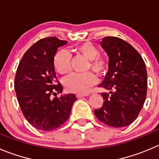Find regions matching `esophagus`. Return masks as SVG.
<instances>
[{
    "label": "esophagus",
    "mask_w": 159,
    "mask_h": 159,
    "mask_svg": "<svg viewBox=\"0 0 159 159\" xmlns=\"http://www.w3.org/2000/svg\"><path fill=\"white\" fill-rule=\"evenodd\" d=\"M85 96H87V94H77L76 95V97L78 98H84V97H85Z\"/></svg>",
    "instance_id": "obj_1"
}]
</instances>
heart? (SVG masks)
Masks as SVG:
<instances>
[{
	"mask_svg": "<svg viewBox=\"0 0 159 159\" xmlns=\"http://www.w3.org/2000/svg\"><path fill=\"white\" fill-rule=\"evenodd\" d=\"M79 54H82L90 60L88 68L99 75H104L108 69V63L103 57L99 56L100 51L95 45L90 42H85L75 48ZM72 55L69 51L61 50L55 55L54 66L60 74L70 72L72 66ZM97 83V77L92 72L86 73H72L64 80L66 90L72 93L84 94L87 93L92 86Z\"/></svg>",
	"mask_w": 159,
	"mask_h": 159,
	"instance_id": "obj_1",
	"label": "heart"
}]
</instances>
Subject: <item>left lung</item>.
<instances>
[{
    "label": "left lung",
    "mask_w": 159,
    "mask_h": 159,
    "mask_svg": "<svg viewBox=\"0 0 159 159\" xmlns=\"http://www.w3.org/2000/svg\"><path fill=\"white\" fill-rule=\"evenodd\" d=\"M101 45L109 61L108 73L99 87L110 92L101 93L103 105L94 114L111 127L127 126L137 119L146 99L145 63L132 45L119 37H104Z\"/></svg>",
    "instance_id": "8db88e82"
}]
</instances>
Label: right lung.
I'll use <instances>...</instances> for the list:
<instances>
[{
    "instance_id": "1",
    "label": "right lung",
    "mask_w": 159,
    "mask_h": 159,
    "mask_svg": "<svg viewBox=\"0 0 159 159\" xmlns=\"http://www.w3.org/2000/svg\"><path fill=\"white\" fill-rule=\"evenodd\" d=\"M67 43L57 37L40 39L22 56L15 77V90L22 112L33 127L51 131L64 124L77 98L73 93L56 96L63 87L56 77L54 55Z\"/></svg>"
}]
</instances>
